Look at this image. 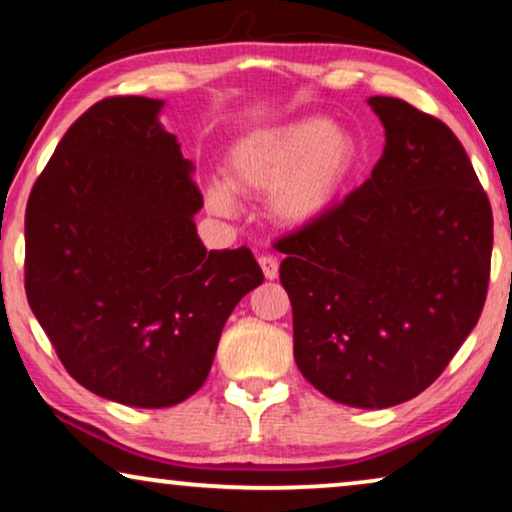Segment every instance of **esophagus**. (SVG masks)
Here are the masks:
<instances>
[{
    "label": "esophagus",
    "instance_id": "obj_1",
    "mask_svg": "<svg viewBox=\"0 0 512 512\" xmlns=\"http://www.w3.org/2000/svg\"><path fill=\"white\" fill-rule=\"evenodd\" d=\"M258 265H261V270H263V275H265V279H277V275H279V263H277V258L275 256H261L258 258Z\"/></svg>",
    "mask_w": 512,
    "mask_h": 512
}]
</instances>
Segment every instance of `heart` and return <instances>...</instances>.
Instances as JSON below:
<instances>
[{"label":"heart","mask_w":512,"mask_h":512,"mask_svg":"<svg viewBox=\"0 0 512 512\" xmlns=\"http://www.w3.org/2000/svg\"><path fill=\"white\" fill-rule=\"evenodd\" d=\"M361 163L359 142L352 132L326 118L256 128L230 146L226 181L207 186L212 212H237L233 193H268L272 219L284 226H307L335 205Z\"/></svg>","instance_id":"heart-1"}]
</instances>
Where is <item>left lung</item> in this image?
Masks as SVG:
<instances>
[{"label": "left lung", "mask_w": 512, "mask_h": 512, "mask_svg": "<svg viewBox=\"0 0 512 512\" xmlns=\"http://www.w3.org/2000/svg\"><path fill=\"white\" fill-rule=\"evenodd\" d=\"M384 125L370 179L282 237L293 356L321 394L391 408L429 387L478 324L492 263V207L443 121L370 97Z\"/></svg>", "instance_id": "left-lung-1"}]
</instances>
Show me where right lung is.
I'll use <instances>...</instances> for the list:
<instances>
[{"label": "right lung", "instance_id": "add662e5", "mask_svg": "<svg viewBox=\"0 0 512 512\" xmlns=\"http://www.w3.org/2000/svg\"><path fill=\"white\" fill-rule=\"evenodd\" d=\"M163 100L107 97L60 139L25 212V291L81 387L170 408L212 368L235 305L263 282L247 247L207 251L202 195Z\"/></svg>", "mask_w": 512, "mask_h": 512}]
</instances>
